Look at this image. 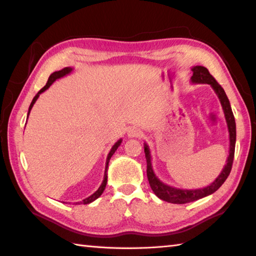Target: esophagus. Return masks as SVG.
<instances>
[{
	"mask_svg": "<svg viewBox=\"0 0 256 256\" xmlns=\"http://www.w3.org/2000/svg\"><path fill=\"white\" fill-rule=\"evenodd\" d=\"M141 134H142V131L138 128H131L128 131V136L130 138H138V136H141Z\"/></svg>",
	"mask_w": 256,
	"mask_h": 256,
	"instance_id": "34e87169",
	"label": "esophagus"
}]
</instances>
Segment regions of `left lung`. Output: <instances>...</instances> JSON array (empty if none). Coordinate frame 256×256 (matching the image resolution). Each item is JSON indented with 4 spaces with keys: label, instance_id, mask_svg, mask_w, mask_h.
I'll use <instances>...</instances> for the list:
<instances>
[{
    "label": "left lung",
    "instance_id": "obj_1",
    "mask_svg": "<svg viewBox=\"0 0 256 256\" xmlns=\"http://www.w3.org/2000/svg\"><path fill=\"white\" fill-rule=\"evenodd\" d=\"M193 76H190V81L192 84H208L212 86L214 92L218 96L220 104H222L224 118H226L228 132H229V156L227 158V164H224V170L220 172V175L214 180V183L208 185L206 188H196V190H183V188H176L170 186L167 184L162 183L157 176H156L154 172L152 170V164H151V154L149 146L144 144V154L146 159V176H148L149 184L151 186V190L154 193L162 200L175 203V204H184V203L196 201L198 198H202L204 196H210V194L214 193L220 186H222L227 177L230 174L232 162H234V154H235V144H236V123L235 118H234L230 102L227 97L226 92L222 89L218 82L216 81L214 76L210 74L208 68L204 66H193L192 68Z\"/></svg>",
    "mask_w": 256,
    "mask_h": 256
}]
</instances>
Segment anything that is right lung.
Segmentation results:
<instances>
[{
	"instance_id": "add662e5",
	"label": "right lung",
	"mask_w": 256,
	"mask_h": 256,
	"mask_svg": "<svg viewBox=\"0 0 256 256\" xmlns=\"http://www.w3.org/2000/svg\"><path fill=\"white\" fill-rule=\"evenodd\" d=\"M72 71H73L72 68H62V70L52 73V74H50V78H48V81H47L46 86H44V88H42V89L40 90V92H37L36 96L34 97L32 102V104H30V106H29V110H28L27 118H28V116H29V114H30V110H32V106H34V104L36 102L38 97H40V94L44 92L45 90L48 89L54 81H56L58 79H60V78L66 76H68V74H70V73H71ZM120 144H122V138H120V140H118V142H116V144H115L114 146H112L110 154H108V156H107V159H106V167H105V174H104V180H102V185L99 186V188H98L94 194H92V196H90L86 198L84 200H82V201H80V202H76L74 204H89V203H92V202H94V200H97V198L102 196V192H104V190H105V188H106V184H107V170H108V164H110V158H112V156L115 154V151L118 150V148L120 146Z\"/></svg>"
}]
</instances>
